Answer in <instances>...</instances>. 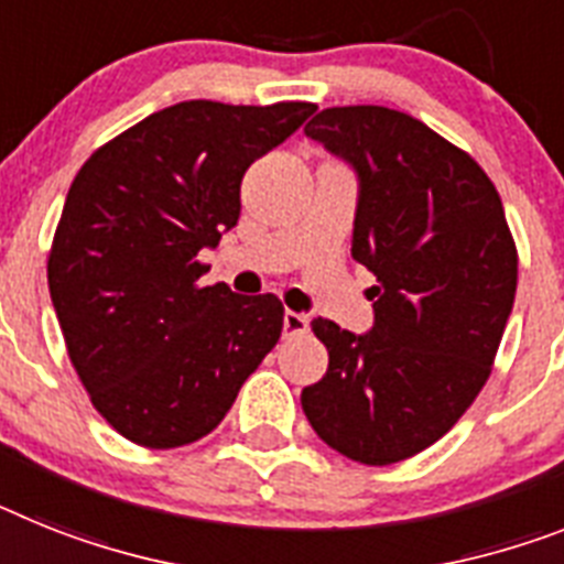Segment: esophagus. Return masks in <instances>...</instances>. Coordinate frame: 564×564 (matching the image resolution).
<instances>
[{"label":"esophagus","instance_id":"34e87169","mask_svg":"<svg viewBox=\"0 0 564 564\" xmlns=\"http://www.w3.org/2000/svg\"><path fill=\"white\" fill-rule=\"evenodd\" d=\"M310 333V318H306L304 312H292L286 310V315H283V335H306Z\"/></svg>","mask_w":564,"mask_h":564}]
</instances>
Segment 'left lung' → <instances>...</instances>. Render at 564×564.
<instances>
[{
    "label": "left lung",
    "mask_w": 564,
    "mask_h": 564,
    "mask_svg": "<svg viewBox=\"0 0 564 564\" xmlns=\"http://www.w3.org/2000/svg\"><path fill=\"white\" fill-rule=\"evenodd\" d=\"M306 137L361 180L352 258L376 274V326L315 318L329 370L301 392L312 430L370 467L427 451L494 370L519 254L494 180L465 149L384 106L324 108Z\"/></svg>",
    "instance_id": "1"
}]
</instances>
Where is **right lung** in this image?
Segmentation results:
<instances>
[{"mask_svg":"<svg viewBox=\"0 0 564 564\" xmlns=\"http://www.w3.org/2000/svg\"><path fill=\"white\" fill-rule=\"evenodd\" d=\"M315 108L177 102L99 145L70 183L51 301L88 399L129 442L209 435L281 338V301L203 286L197 254L238 224L246 169Z\"/></svg>","mask_w":564,"mask_h":564,"instance_id":"obj_1","label":"right lung"}]
</instances>
